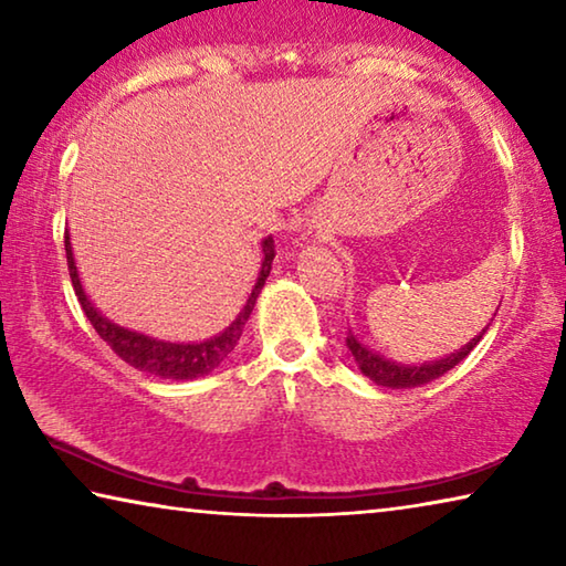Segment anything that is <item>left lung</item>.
<instances>
[{
  "mask_svg": "<svg viewBox=\"0 0 566 566\" xmlns=\"http://www.w3.org/2000/svg\"><path fill=\"white\" fill-rule=\"evenodd\" d=\"M484 332L479 334V337H474L469 344H464L462 349L449 354V357L444 359H437V361H427V364H419V367H407V364H397V361H389L381 357V354L371 352L364 347V344L354 337V334L349 332L347 334V347L352 352L354 361H357V367L361 369L364 377H369L371 381H377V385L381 387H391V389H409V387H419V385H427V381H432L437 377L447 375L449 369H454L459 361H462L469 352H472L479 339L484 337Z\"/></svg>",
  "mask_w": 566,
  "mask_h": 566,
  "instance_id": "obj_1",
  "label": "left lung"
}]
</instances>
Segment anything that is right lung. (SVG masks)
I'll return each mask as SVG.
<instances>
[{
    "instance_id": "right-lung-1",
    "label": "right lung",
    "mask_w": 566,
    "mask_h": 566,
    "mask_svg": "<svg viewBox=\"0 0 566 566\" xmlns=\"http://www.w3.org/2000/svg\"><path fill=\"white\" fill-rule=\"evenodd\" d=\"M64 249H66V266H70L74 294H76V300H80L84 314H87V319L92 322V327L97 329V334L109 344L112 352L127 361L129 367L147 371V375L159 377V379L205 377L212 369H217L219 364H222L229 354L234 352L239 337H242V329L249 319V314H252V310H254L256 296H260L266 276H270L272 260L276 254L274 239L266 237L262 242V252H264L262 270H260V276H256L254 290H252V294H249L244 310L237 314V319L229 324L222 334H217V337L207 339V342H197V344H175V342H161L155 337H147V334L124 329V327H119V324H114L107 317H102V314L97 312V306L87 300V294H84V290H82L80 274H76L74 256H72L70 234H64Z\"/></svg>"
}]
</instances>
